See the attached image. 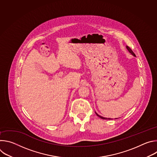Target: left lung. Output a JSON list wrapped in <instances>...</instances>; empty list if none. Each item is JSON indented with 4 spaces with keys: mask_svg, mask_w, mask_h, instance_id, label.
Returning <instances> with one entry per match:
<instances>
[{
    "mask_svg": "<svg viewBox=\"0 0 157 157\" xmlns=\"http://www.w3.org/2000/svg\"><path fill=\"white\" fill-rule=\"evenodd\" d=\"M126 48L127 49V50L128 51V52L131 54V55H132L133 56H136V55H135V53H134L133 52V51L128 47V46H126ZM96 113V112H95ZM96 115L99 117H100L101 119H109V120H110V119H110V118H106V117H102V116H99L98 114H97L96 113Z\"/></svg>",
    "mask_w": 157,
    "mask_h": 157,
    "instance_id": "left-lung-1",
    "label": "left lung"
}]
</instances>
